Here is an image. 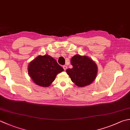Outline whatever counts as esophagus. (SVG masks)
Returning a JSON list of instances; mask_svg holds the SVG:
<instances>
[{
  "label": "esophagus",
  "mask_w": 130,
  "mask_h": 130,
  "mask_svg": "<svg viewBox=\"0 0 130 130\" xmlns=\"http://www.w3.org/2000/svg\"><path fill=\"white\" fill-rule=\"evenodd\" d=\"M62 68H63V69H64V70H67V67L66 65H63Z\"/></svg>",
  "instance_id": "esophagus-1"
}]
</instances>
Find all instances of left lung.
Masks as SVG:
<instances>
[{
	"mask_svg": "<svg viewBox=\"0 0 130 130\" xmlns=\"http://www.w3.org/2000/svg\"><path fill=\"white\" fill-rule=\"evenodd\" d=\"M72 69H67L73 83L78 87H85L95 80L98 72L95 62L87 56L76 55L71 59Z\"/></svg>",
	"mask_w": 130,
	"mask_h": 130,
	"instance_id": "obj_1",
	"label": "left lung"
}]
</instances>
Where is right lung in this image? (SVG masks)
<instances>
[{"mask_svg": "<svg viewBox=\"0 0 130 130\" xmlns=\"http://www.w3.org/2000/svg\"><path fill=\"white\" fill-rule=\"evenodd\" d=\"M63 70L56 60L48 55L38 56L28 67V73L33 82L42 87L50 86L57 74Z\"/></svg>", "mask_w": 130, "mask_h": 130, "instance_id": "obj_1", "label": "right lung"}]
</instances>
